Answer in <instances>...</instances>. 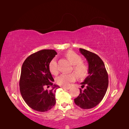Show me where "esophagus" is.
Instances as JSON below:
<instances>
[{"mask_svg": "<svg viewBox=\"0 0 129 129\" xmlns=\"http://www.w3.org/2000/svg\"><path fill=\"white\" fill-rule=\"evenodd\" d=\"M62 88L63 89H66V90H68V89H69L70 88H71V87H62Z\"/></svg>", "mask_w": 129, "mask_h": 129, "instance_id": "34e87169", "label": "esophagus"}]
</instances>
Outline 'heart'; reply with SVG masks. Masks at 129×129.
I'll list each match as a JSON object with an SVG mask.
<instances>
[{"mask_svg": "<svg viewBox=\"0 0 129 129\" xmlns=\"http://www.w3.org/2000/svg\"><path fill=\"white\" fill-rule=\"evenodd\" d=\"M66 56L73 65V71L80 78L86 76L88 74V66L83 62H82L81 57L76 53L69 51L66 54ZM49 71L52 74L56 75L58 73L56 60L54 58L50 61L49 64ZM76 76L75 74H62L56 79V83L61 86L67 87L72 82L75 81Z\"/></svg>", "mask_w": 129, "mask_h": 129, "instance_id": "b5f03b06", "label": "heart"}]
</instances>
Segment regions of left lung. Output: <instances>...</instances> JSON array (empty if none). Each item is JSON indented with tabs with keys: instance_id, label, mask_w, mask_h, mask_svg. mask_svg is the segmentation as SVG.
I'll return each instance as SVG.
<instances>
[{
	"instance_id": "1",
	"label": "left lung",
	"mask_w": 129,
	"mask_h": 129,
	"mask_svg": "<svg viewBox=\"0 0 129 129\" xmlns=\"http://www.w3.org/2000/svg\"><path fill=\"white\" fill-rule=\"evenodd\" d=\"M80 52L88 61L89 75L81 83L82 87L86 85V88L83 90L80 89V95L74 102L82 109H91L98 105L105 96L108 75L104 62L97 54L82 48H80Z\"/></svg>"
}]
</instances>
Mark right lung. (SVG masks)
Returning a JSON list of instances; mask_svg holds the SVG:
<instances>
[{
  "mask_svg": "<svg viewBox=\"0 0 129 129\" xmlns=\"http://www.w3.org/2000/svg\"><path fill=\"white\" fill-rule=\"evenodd\" d=\"M56 54L53 49L39 50L27 57L22 64L20 93L26 103L36 111L46 112L55 104V92L60 87L53 84L49 64ZM46 86L51 89H45Z\"/></svg>",
  "mask_w": 129,
  "mask_h": 129,
  "instance_id": "right-lung-1",
  "label": "right lung"
}]
</instances>
